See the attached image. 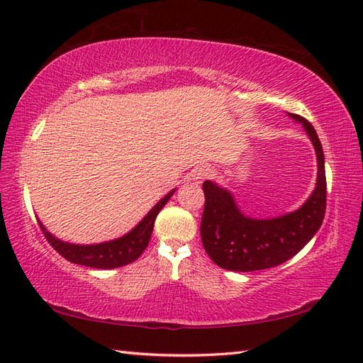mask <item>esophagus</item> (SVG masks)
Segmentation results:
<instances>
[{
  "label": "esophagus",
  "mask_w": 363,
  "mask_h": 363,
  "mask_svg": "<svg viewBox=\"0 0 363 363\" xmlns=\"http://www.w3.org/2000/svg\"><path fill=\"white\" fill-rule=\"evenodd\" d=\"M210 174H211V172H210L208 167L201 165V167H198V169H194L191 172V179L196 181V182H202V181H206L207 178H210Z\"/></svg>",
  "instance_id": "1"
}]
</instances>
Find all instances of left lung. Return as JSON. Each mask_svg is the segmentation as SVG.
Listing matches in <instances>:
<instances>
[{
  "label": "left lung",
  "mask_w": 363,
  "mask_h": 363,
  "mask_svg": "<svg viewBox=\"0 0 363 363\" xmlns=\"http://www.w3.org/2000/svg\"><path fill=\"white\" fill-rule=\"evenodd\" d=\"M301 123L318 156L315 189L303 206L272 219H253L239 210L228 190L216 182L202 184L206 194L201 238L211 261L230 272L265 270L286 262L310 242L322 225L327 208V179L322 144L305 118L288 113Z\"/></svg>",
  "instance_id": "obj_1"
}]
</instances>
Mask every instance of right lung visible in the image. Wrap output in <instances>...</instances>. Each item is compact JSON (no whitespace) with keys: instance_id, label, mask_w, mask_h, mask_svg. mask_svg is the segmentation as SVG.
I'll list each match as a JSON object with an SVG mask.
<instances>
[{"instance_id":"add662e5","label":"right lung","mask_w":363,"mask_h":363,"mask_svg":"<svg viewBox=\"0 0 363 363\" xmlns=\"http://www.w3.org/2000/svg\"><path fill=\"white\" fill-rule=\"evenodd\" d=\"M174 191L176 189L167 193L165 196L147 213L143 220L139 222L133 230H130L127 235L113 240H107V242L91 245L64 242V240L49 233L40 219L38 224L45 239L49 240V244L57 250L64 259H67L69 262L90 268H101V270H110V268H118L127 264H132L143 255V252L148 245V240H150L157 213L164 208V206L169 202Z\"/></svg>"}]
</instances>
